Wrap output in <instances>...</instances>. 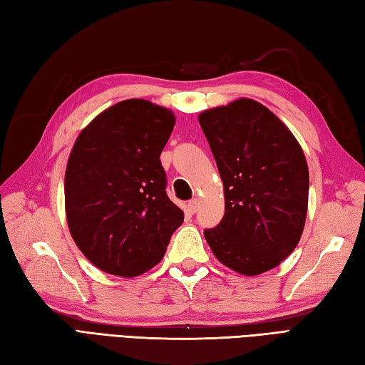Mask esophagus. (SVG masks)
<instances>
[{
  "mask_svg": "<svg viewBox=\"0 0 365 365\" xmlns=\"http://www.w3.org/2000/svg\"><path fill=\"white\" fill-rule=\"evenodd\" d=\"M198 205H200V202L197 198H193V200H190V202L187 203V211L190 212V214H193V212H197V210H198Z\"/></svg>",
  "mask_w": 365,
  "mask_h": 365,
  "instance_id": "obj_1",
  "label": "esophagus"
}]
</instances>
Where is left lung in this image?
Listing matches in <instances>:
<instances>
[{"label":"left lung","instance_id":"8db88e82","mask_svg":"<svg viewBox=\"0 0 365 365\" xmlns=\"http://www.w3.org/2000/svg\"><path fill=\"white\" fill-rule=\"evenodd\" d=\"M224 182L225 214L205 230L214 257L242 276L279 266L306 225L309 167L287 125L254 99L198 115Z\"/></svg>","mask_w":365,"mask_h":365}]
</instances>
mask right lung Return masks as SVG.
Masks as SVG:
<instances>
[{"mask_svg":"<svg viewBox=\"0 0 365 365\" xmlns=\"http://www.w3.org/2000/svg\"><path fill=\"white\" fill-rule=\"evenodd\" d=\"M175 123L172 110L128 99L103 110L73 143L66 217L81 254L103 272L137 277L150 271L182 224L159 159Z\"/></svg>","mask_w":365,"mask_h":365,"instance_id":"add662e5","label":"right lung"}]
</instances>
